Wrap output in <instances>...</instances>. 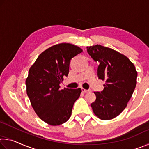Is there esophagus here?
Here are the masks:
<instances>
[{"label":"esophagus","mask_w":149,"mask_h":149,"mask_svg":"<svg viewBox=\"0 0 149 149\" xmlns=\"http://www.w3.org/2000/svg\"><path fill=\"white\" fill-rule=\"evenodd\" d=\"M81 91H82V92H84V93H88V92H90L91 91V90L85 89L84 88H81Z\"/></svg>","instance_id":"obj_1"}]
</instances>
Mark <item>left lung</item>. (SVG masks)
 I'll return each mask as SVG.
<instances>
[{"label": "left lung", "mask_w": 149, "mask_h": 149, "mask_svg": "<svg viewBox=\"0 0 149 149\" xmlns=\"http://www.w3.org/2000/svg\"><path fill=\"white\" fill-rule=\"evenodd\" d=\"M87 49L94 61L99 62V79L106 80L104 89L95 92L93 112L100 120L113 119L127 107L137 84V72L127 57L114 50L99 45Z\"/></svg>", "instance_id": "8db88e82"}]
</instances>
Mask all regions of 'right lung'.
<instances>
[{"instance_id":"obj_1","label":"right lung","mask_w":149,"mask_h":149,"mask_svg":"<svg viewBox=\"0 0 149 149\" xmlns=\"http://www.w3.org/2000/svg\"><path fill=\"white\" fill-rule=\"evenodd\" d=\"M82 51L69 43L54 45L42 52L29 70L27 96L36 114L50 125H58L68 120L79 97L80 88L60 90V84L68 75L71 60Z\"/></svg>"}]
</instances>
